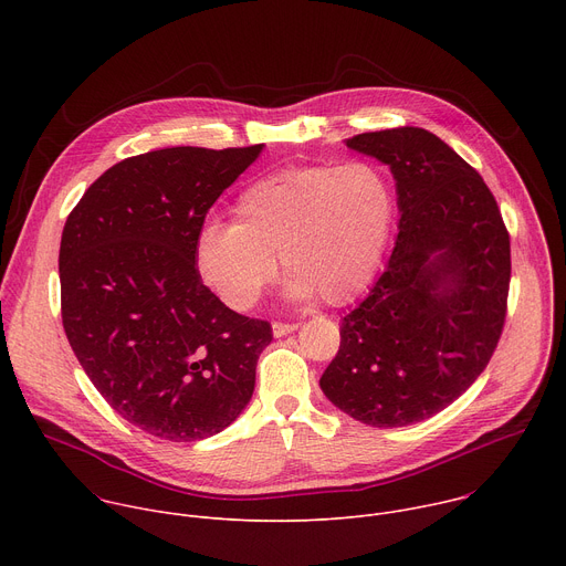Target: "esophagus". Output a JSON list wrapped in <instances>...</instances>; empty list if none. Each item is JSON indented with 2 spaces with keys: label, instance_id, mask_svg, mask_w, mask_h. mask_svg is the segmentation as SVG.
Wrapping results in <instances>:
<instances>
[{
  "label": "esophagus",
  "instance_id": "obj_1",
  "mask_svg": "<svg viewBox=\"0 0 566 566\" xmlns=\"http://www.w3.org/2000/svg\"><path fill=\"white\" fill-rule=\"evenodd\" d=\"M297 329V325H291V322H273V336L282 338L286 334H293Z\"/></svg>",
  "mask_w": 566,
  "mask_h": 566
}]
</instances>
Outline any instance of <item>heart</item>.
Masks as SVG:
<instances>
[{"mask_svg": "<svg viewBox=\"0 0 566 566\" xmlns=\"http://www.w3.org/2000/svg\"><path fill=\"white\" fill-rule=\"evenodd\" d=\"M232 212L234 223L208 219L195 239L199 275L230 308L258 304L277 277V255L293 297L317 293L343 306L382 262L396 199L380 168L349 160L260 177L239 192Z\"/></svg>", "mask_w": 566, "mask_h": 566, "instance_id": "heart-1", "label": "heart"}]
</instances>
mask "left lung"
Instances as JSON below:
<instances>
[{
	"instance_id": "1",
	"label": "left lung",
	"mask_w": 566,
	"mask_h": 566,
	"mask_svg": "<svg viewBox=\"0 0 566 566\" xmlns=\"http://www.w3.org/2000/svg\"><path fill=\"white\" fill-rule=\"evenodd\" d=\"M347 147L389 166L400 219L389 264L343 317L319 387L360 423L402 428L448 408L493 358L511 237L489 186L432 132H367Z\"/></svg>"
}]
</instances>
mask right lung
I'll list each match as a JSON object with an SVG mask.
<instances>
[{
  "label": "right lung",
  "instance_id": "obj_1",
  "mask_svg": "<svg viewBox=\"0 0 566 566\" xmlns=\"http://www.w3.org/2000/svg\"><path fill=\"white\" fill-rule=\"evenodd\" d=\"M262 147L129 156L66 217L64 334L109 408L151 437H212L253 396L271 325L234 313L201 282L195 239L210 206Z\"/></svg>",
  "mask_w": 566,
  "mask_h": 566
}]
</instances>
